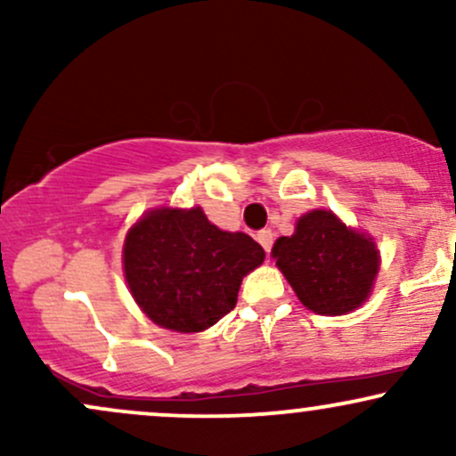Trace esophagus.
Returning <instances> with one entry per match:
<instances>
[{
    "label": "esophagus",
    "mask_w": 456,
    "mask_h": 456,
    "mask_svg": "<svg viewBox=\"0 0 456 456\" xmlns=\"http://www.w3.org/2000/svg\"><path fill=\"white\" fill-rule=\"evenodd\" d=\"M257 240H259V244L265 248V253H270L272 244H274V233H272L270 229H261V232L257 233Z\"/></svg>",
    "instance_id": "esophagus-1"
}]
</instances>
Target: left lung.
Here are the masks:
<instances>
[{
	"mask_svg": "<svg viewBox=\"0 0 456 456\" xmlns=\"http://www.w3.org/2000/svg\"><path fill=\"white\" fill-rule=\"evenodd\" d=\"M272 255L302 305L319 315H343L362 305L379 270L370 238L326 210L305 214L291 238L276 240Z\"/></svg>",
	"mask_w": 456,
	"mask_h": 456,
	"instance_id": "8db88e82",
	"label": "left lung"
}]
</instances>
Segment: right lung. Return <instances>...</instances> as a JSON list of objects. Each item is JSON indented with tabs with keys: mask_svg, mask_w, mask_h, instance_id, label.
I'll list each match as a JSON object with an SVG mask.
<instances>
[{
	"mask_svg": "<svg viewBox=\"0 0 456 456\" xmlns=\"http://www.w3.org/2000/svg\"><path fill=\"white\" fill-rule=\"evenodd\" d=\"M264 257L250 235L221 232L199 208L156 210L128 232L124 272L151 322L199 332L233 311L240 282Z\"/></svg>",
	"mask_w": 456,
	"mask_h": 456,
	"instance_id": "1",
	"label": "right lung"
}]
</instances>
